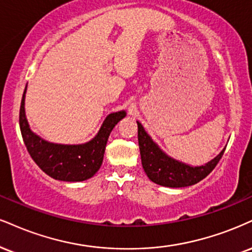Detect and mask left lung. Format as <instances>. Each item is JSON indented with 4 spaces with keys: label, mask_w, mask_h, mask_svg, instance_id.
<instances>
[{
    "label": "left lung",
    "mask_w": 252,
    "mask_h": 252,
    "mask_svg": "<svg viewBox=\"0 0 252 252\" xmlns=\"http://www.w3.org/2000/svg\"><path fill=\"white\" fill-rule=\"evenodd\" d=\"M137 126L139 153L145 174L154 183L163 187L183 188L198 183L214 170L225 150L205 165L190 166L166 156L145 132L142 124L137 122Z\"/></svg>",
    "instance_id": "1"
}]
</instances>
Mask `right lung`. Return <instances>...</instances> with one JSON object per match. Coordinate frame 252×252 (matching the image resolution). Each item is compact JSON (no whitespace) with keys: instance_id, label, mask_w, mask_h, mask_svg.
Segmentation results:
<instances>
[{"instance_id":"obj_1","label":"right lung","mask_w":252,"mask_h":252,"mask_svg":"<svg viewBox=\"0 0 252 252\" xmlns=\"http://www.w3.org/2000/svg\"><path fill=\"white\" fill-rule=\"evenodd\" d=\"M24 90L20 108V129L24 144L34 162L45 174L59 181L80 182L93 177L103 162L105 145L114 126L126 117V111L110 114L98 134L88 143L78 145L54 144L35 135L24 113Z\"/></svg>"}]
</instances>
